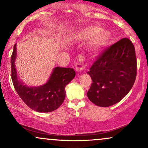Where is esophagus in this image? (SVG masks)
Wrapping results in <instances>:
<instances>
[{"label": "esophagus", "instance_id": "34e87169", "mask_svg": "<svg viewBox=\"0 0 148 148\" xmlns=\"http://www.w3.org/2000/svg\"><path fill=\"white\" fill-rule=\"evenodd\" d=\"M78 58H79V60H81V59L83 58V56H81L80 55V56H79V57H78ZM85 67H86V66H85L84 64H80V63H76L75 64L76 70L78 72H81V71L84 70V69H85Z\"/></svg>", "mask_w": 148, "mask_h": 148}]
</instances>
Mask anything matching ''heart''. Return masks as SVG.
Masks as SVG:
<instances>
[{"instance_id":"b5f03b06","label":"heart","mask_w":148,"mask_h":148,"mask_svg":"<svg viewBox=\"0 0 148 148\" xmlns=\"http://www.w3.org/2000/svg\"><path fill=\"white\" fill-rule=\"evenodd\" d=\"M111 33L107 30H102L99 26H90L85 28L77 35L78 40H86V39L95 37L91 42L90 48L92 50H97L108 43L111 39Z\"/></svg>"}]
</instances>
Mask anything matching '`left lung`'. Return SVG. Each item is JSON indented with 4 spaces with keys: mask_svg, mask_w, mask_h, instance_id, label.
Masks as SVG:
<instances>
[{
    "mask_svg": "<svg viewBox=\"0 0 148 148\" xmlns=\"http://www.w3.org/2000/svg\"><path fill=\"white\" fill-rule=\"evenodd\" d=\"M135 49L128 38H123L105 49L87 74L92 84L87 96L98 106L115 104L129 93L137 71Z\"/></svg>",
    "mask_w": 148,
    "mask_h": 148,
    "instance_id": "1",
    "label": "left lung"
}]
</instances>
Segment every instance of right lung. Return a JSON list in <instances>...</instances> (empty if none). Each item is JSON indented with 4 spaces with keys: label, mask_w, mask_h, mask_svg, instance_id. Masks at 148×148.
I'll use <instances>...</instances> for the list:
<instances>
[{
    "label": "right lung",
    "mask_w": 148,
    "mask_h": 148,
    "mask_svg": "<svg viewBox=\"0 0 148 148\" xmlns=\"http://www.w3.org/2000/svg\"><path fill=\"white\" fill-rule=\"evenodd\" d=\"M16 58V44H15L11 57L12 80L21 99L35 111L49 113L56 110L65 98V86L75 77L74 69L56 67L45 84L37 87L27 86L18 78L15 67Z\"/></svg>",
    "instance_id": "right-lung-1"
}]
</instances>
